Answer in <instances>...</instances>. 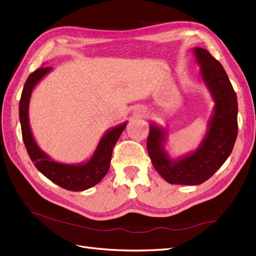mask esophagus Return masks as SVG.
I'll use <instances>...</instances> for the list:
<instances>
[{"instance_id": "esophagus-1", "label": "esophagus", "mask_w": 256, "mask_h": 256, "mask_svg": "<svg viewBox=\"0 0 256 256\" xmlns=\"http://www.w3.org/2000/svg\"><path fill=\"white\" fill-rule=\"evenodd\" d=\"M134 115L136 117H144L146 115V112L142 106H137L134 110Z\"/></svg>"}]
</instances>
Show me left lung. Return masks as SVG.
<instances>
[{
    "instance_id": "1",
    "label": "left lung",
    "mask_w": 256,
    "mask_h": 256,
    "mask_svg": "<svg viewBox=\"0 0 256 256\" xmlns=\"http://www.w3.org/2000/svg\"><path fill=\"white\" fill-rule=\"evenodd\" d=\"M193 54L214 101L202 142L192 152L172 159L166 150V130L150 123L146 142L150 158L156 171L171 184L196 186L208 180L228 159L238 137V98L228 74L206 50L194 47Z\"/></svg>"
}]
</instances>
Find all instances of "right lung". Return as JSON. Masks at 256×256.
Wrapping results in <instances>:
<instances>
[{
    "mask_svg": "<svg viewBox=\"0 0 256 256\" xmlns=\"http://www.w3.org/2000/svg\"><path fill=\"white\" fill-rule=\"evenodd\" d=\"M52 70V68H38L30 74L24 84L20 106H18V117L21 122L23 141L32 162L45 177L68 191H84L100 182L108 172L112 148L123 130L126 128L128 121L108 130L101 137L92 157L86 162L80 164H63L54 160L36 142L30 128V116H28L34 88Z\"/></svg>",
    "mask_w": 256,
    "mask_h": 256,
    "instance_id": "add662e5",
    "label": "right lung"
}]
</instances>
